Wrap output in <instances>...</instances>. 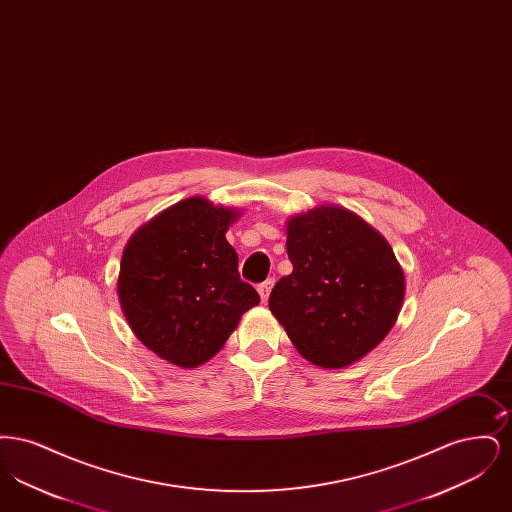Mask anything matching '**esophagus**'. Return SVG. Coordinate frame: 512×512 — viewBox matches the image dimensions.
Segmentation results:
<instances>
[{
    "label": "esophagus",
    "mask_w": 512,
    "mask_h": 512,
    "mask_svg": "<svg viewBox=\"0 0 512 512\" xmlns=\"http://www.w3.org/2000/svg\"><path fill=\"white\" fill-rule=\"evenodd\" d=\"M272 286H274V278H268V280L261 282V284L257 286V290H259V295H261V299H263V301H267L268 293L272 290Z\"/></svg>",
    "instance_id": "34e87169"
}]
</instances>
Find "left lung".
I'll list each match as a JSON object with an SVG mask.
<instances>
[{
  "instance_id": "left-lung-1",
  "label": "left lung",
  "mask_w": 512,
  "mask_h": 512,
  "mask_svg": "<svg viewBox=\"0 0 512 512\" xmlns=\"http://www.w3.org/2000/svg\"><path fill=\"white\" fill-rule=\"evenodd\" d=\"M292 274L268 297L272 315L313 365L341 368L386 338L405 276L390 244L355 213L322 205L288 224Z\"/></svg>"
}]
</instances>
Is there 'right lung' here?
I'll use <instances>...</instances> for the list:
<instances>
[{
  "instance_id": "right-lung-1",
  "label": "right lung",
  "mask_w": 512,
  "mask_h": 512,
  "mask_svg": "<svg viewBox=\"0 0 512 512\" xmlns=\"http://www.w3.org/2000/svg\"><path fill=\"white\" fill-rule=\"evenodd\" d=\"M236 213L203 197L176 203L124 247L119 299L132 332L172 365L209 361L261 297L224 232Z\"/></svg>"
}]
</instances>
